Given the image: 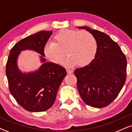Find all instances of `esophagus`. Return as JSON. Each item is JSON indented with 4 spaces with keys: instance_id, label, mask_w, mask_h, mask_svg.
I'll return each mask as SVG.
<instances>
[{
    "instance_id": "1",
    "label": "esophagus",
    "mask_w": 132,
    "mask_h": 132,
    "mask_svg": "<svg viewBox=\"0 0 132 132\" xmlns=\"http://www.w3.org/2000/svg\"><path fill=\"white\" fill-rule=\"evenodd\" d=\"M66 71H67V73L68 74H71L73 72V71L72 70H71V69H66Z\"/></svg>"
}]
</instances>
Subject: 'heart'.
I'll return each instance as SVG.
<instances>
[{"instance_id":"obj_1","label":"heart","mask_w":132,"mask_h":132,"mask_svg":"<svg viewBox=\"0 0 132 132\" xmlns=\"http://www.w3.org/2000/svg\"><path fill=\"white\" fill-rule=\"evenodd\" d=\"M97 50L95 38L87 31L66 29L61 30L54 38V42H48L43 53L50 61L58 64L64 56L63 64L67 67L78 64L84 67L95 58Z\"/></svg>"}]
</instances>
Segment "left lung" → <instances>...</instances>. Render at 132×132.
I'll return each instance as SVG.
<instances>
[{
  "instance_id": "left-lung-1",
  "label": "left lung",
  "mask_w": 132,
  "mask_h": 132,
  "mask_svg": "<svg viewBox=\"0 0 132 132\" xmlns=\"http://www.w3.org/2000/svg\"><path fill=\"white\" fill-rule=\"evenodd\" d=\"M78 28L91 33L97 44L93 61L75 71L78 90L87 105L102 108L116 99L125 84L126 57L118 44L107 34L86 26Z\"/></svg>"
}]
</instances>
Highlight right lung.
I'll return each mask as SVG.
<instances>
[{"mask_svg": "<svg viewBox=\"0 0 132 132\" xmlns=\"http://www.w3.org/2000/svg\"><path fill=\"white\" fill-rule=\"evenodd\" d=\"M52 31H42L19 41L11 49L6 64V75L9 90L16 101L29 112H38L49 109L53 105L66 69L52 62H46L43 48ZM32 50L41 55L42 64L37 70L23 73L17 64L21 51Z\"/></svg>", "mask_w": 132, "mask_h": 132, "instance_id": "obj_1", "label": "right lung"}]
</instances>
